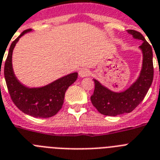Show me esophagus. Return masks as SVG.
<instances>
[{
  "label": "esophagus",
  "instance_id": "1",
  "mask_svg": "<svg viewBox=\"0 0 160 160\" xmlns=\"http://www.w3.org/2000/svg\"><path fill=\"white\" fill-rule=\"evenodd\" d=\"M79 75H80V77H86V76H89L90 75V71L87 68H81L79 71Z\"/></svg>",
  "mask_w": 160,
  "mask_h": 160
}]
</instances>
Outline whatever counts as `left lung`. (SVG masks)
<instances>
[{
	"mask_svg": "<svg viewBox=\"0 0 160 160\" xmlns=\"http://www.w3.org/2000/svg\"><path fill=\"white\" fill-rule=\"evenodd\" d=\"M127 31L135 38L143 41L140 46L143 52V67L138 80L127 90L122 93L111 91L93 80L94 91L90 97L92 104L101 114L106 116H118L133 111L145 97L154 78L151 46L140 32L133 29Z\"/></svg>",
	"mask_w": 160,
	"mask_h": 160,
	"instance_id": "obj_1",
	"label": "left lung"
}]
</instances>
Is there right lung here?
I'll return each mask as SVG.
<instances>
[{
    "instance_id": "right-lung-1",
    "label": "right lung",
    "mask_w": 160,
    "mask_h": 160,
    "mask_svg": "<svg viewBox=\"0 0 160 160\" xmlns=\"http://www.w3.org/2000/svg\"><path fill=\"white\" fill-rule=\"evenodd\" d=\"M30 30L26 29L22 32L10 45L5 62L4 76L11 100L20 111L34 118H51L56 115L62 108L65 93L68 87L76 81L78 74L76 72L70 74L42 88L28 89L22 85L17 80L13 72L11 63L12 52L19 38Z\"/></svg>"
}]
</instances>
